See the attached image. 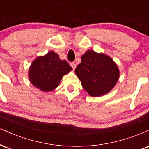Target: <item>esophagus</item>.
I'll use <instances>...</instances> for the list:
<instances>
[{
  "label": "esophagus",
  "mask_w": 149,
  "mask_h": 149,
  "mask_svg": "<svg viewBox=\"0 0 149 149\" xmlns=\"http://www.w3.org/2000/svg\"><path fill=\"white\" fill-rule=\"evenodd\" d=\"M70 65H71V67L73 68V71H74L75 69H76V64H75L74 62H71V64H70Z\"/></svg>",
  "instance_id": "1"
}]
</instances>
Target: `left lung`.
<instances>
[{
  "label": "left lung",
  "instance_id": "1",
  "mask_svg": "<svg viewBox=\"0 0 149 149\" xmlns=\"http://www.w3.org/2000/svg\"><path fill=\"white\" fill-rule=\"evenodd\" d=\"M83 88L90 97L107 95L113 89L120 77L116 63L107 54L88 49L82 55L75 70Z\"/></svg>",
  "mask_w": 149,
  "mask_h": 149
}]
</instances>
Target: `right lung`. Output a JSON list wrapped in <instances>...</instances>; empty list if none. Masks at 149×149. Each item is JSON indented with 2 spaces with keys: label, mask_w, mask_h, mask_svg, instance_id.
Returning a JSON list of instances; mask_svg holds the SVG:
<instances>
[{
  "label": "right lung",
  "mask_w": 149,
  "mask_h": 149,
  "mask_svg": "<svg viewBox=\"0 0 149 149\" xmlns=\"http://www.w3.org/2000/svg\"><path fill=\"white\" fill-rule=\"evenodd\" d=\"M73 69L66 60H61L54 51L38 56L29 68L30 83L42 92H47L59 86L63 76Z\"/></svg>",
  "instance_id": "right-lung-1"
}]
</instances>
